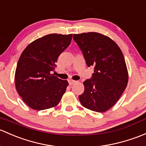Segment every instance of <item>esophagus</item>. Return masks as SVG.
I'll return each instance as SVG.
<instances>
[{
	"label": "esophagus",
	"mask_w": 146,
	"mask_h": 146,
	"mask_svg": "<svg viewBox=\"0 0 146 146\" xmlns=\"http://www.w3.org/2000/svg\"><path fill=\"white\" fill-rule=\"evenodd\" d=\"M76 82V81L73 80H68V83H69V85H73V84H75Z\"/></svg>",
	"instance_id": "34e87169"
}]
</instances>
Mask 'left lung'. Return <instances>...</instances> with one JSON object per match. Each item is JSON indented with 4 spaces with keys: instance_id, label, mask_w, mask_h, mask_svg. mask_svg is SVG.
Instances as JSON below:
<instances>
[{
    "instance_id": "obj_1",
    "label": "left lung",
    "mask_w": 146,
    "mask_h": 146,
    "mask_svg": "<svg viewBox=\"0 0 146 146\" xmlns=\"http://www.w3.org/2000/svg\"><path fill=\"white\" fill-rule=\"evenodd\" d=\"M87 65L94 67L92 78L83 82L79 100L89 110L104 113L119 100L128 83L129 74L120 48L109 37L96 32L73 35Z\"/></svg>"
}]
</instances>
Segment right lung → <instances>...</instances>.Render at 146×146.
Here are the masks:
<instances>
[{"label":"right lung","instance_id":"right-lung-1","mask_svg":"<svg viewBox=\"0 0 146 146\" xmlns=\"http://www.w3.org/2000/svg\"><path fill=\"white\" fill-rule=\"evenodd\" d=\"M72 36L46 35L31 42L21 53L15 70V87L32 109H48L60 102L68 82L51 73L59 55L70 45Z\"/></svg>","mask_w":146,"mask_h":146}]
</instances>
